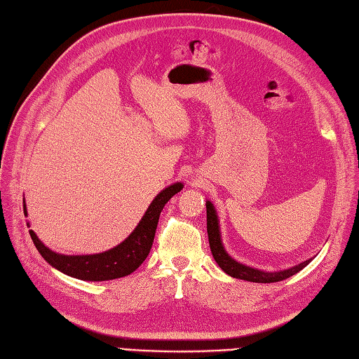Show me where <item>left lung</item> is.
<instances>
[{"label":"left lung","mask_w":359,"mask_h":359,"mask_svg":"<svg viewBox=\"0 0 359 359\" xmlns=\"http://www.w3.org/2000/svg\"><path fill=\"white\" fill-rule=\"evenodd\" d=\"M206 210H208V236H209V246L212 255H214L215 262L218 263L226 274H229L231 277H236V279L241 280H248V282H257V283H274V282H280L288 279V277L294 276L296 273L301 271L302 268H305L310 260H305L299 265L292 266L290 269H283V271H277V273H266V271H260V269H255L251 266H245L241 263L233 260L231 255L224 251L223 243H222V237H220V226H218V218L215 214V209L212 206L210 201H206Z\"/></svg>","instance_id":"obj_1"}]
</instances>
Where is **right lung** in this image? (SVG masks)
I'll use <instances>...</instances> for the list:
<instances>
[{
  "mask_svg": "<svg viewBox=\"0 0 359 359\" xmlns=\"http://www.w3.org/2000/svg\"><path fill=\"white\" fill-rule=\"evenodd\" d=\"M182 189L181 182L172 184L163 192L156 195V198L151 201L147 212H145L142 220L139 222L136 229L130 233L127 240H123L121 245H118L113 250L105 251L102 254H93V255H62L53 252L41 243L35 232L31 229L32 241L36 250L41 254L49 265L57 268L58 271L68 274L71 277H76L80 280H113L119 279V277L128 276L141 266V263L147 259V255L151 250L153 238H155L156 226L163 210L164 204L169 201L175 194H178ZM26 204H25V215Z\"/></svg>",
  "mask_w": 359,
  "mask_h": 359,
  "instance_id": "obj_1",
  "label": "right lung"
}]
</instances>
